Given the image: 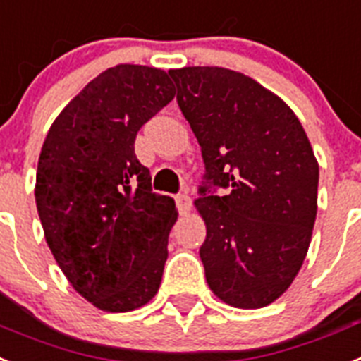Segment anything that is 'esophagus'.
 <instances>
[{"label":"esophagus","instance_id":"1","mask_svg":"<svg viewBox=\"0 0 361 361\" xmlns=\"http://www.w3.org/2000/svg\"><path fill=\"white\" fill-rule=\"evenodd\" d=\"M176 204H178V209H180V214H189L190 209H192V200L187 195L176 196Z\"/></svg>","mask_w":361,"mask_h":361}]
</instances>
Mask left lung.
<instances>
[{"mask_svg": "<svg viewBox=\"0 0 361 361\" xmlns=\"http://www.w3.org/2000/svg\"><path fill=\"white\" fill-rule=\"evenodd\" d=\"M178 104L202 147L205 178L226 196L195 200L207 237L205 279L220 301L262 308L302 266L317 213L319 165L298 115L244 73L171 69Z\"/></svg>", "mask_w": 361, "mask_h": 361, "instance_id": "1", "label": "left lung"}]
</instances>
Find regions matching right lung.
<instances>
[{"mask_svg":"<svg viewBox=\"0 0 361 361\" xmlns=\"http://www.w3.org/2000/svg\"><path fill=\"white\" fill-rule=\"evenodd\" d=\"M174 95L163 69L108 68L60 111L42 147L35 198L45 242L99 310L145 307L161 284L178 209L152 192L134 143Z\"/></svg>","mask_w":361,"mask_h":361,"instance_id":"obj_1","label":"right lung"}]
</instances>
